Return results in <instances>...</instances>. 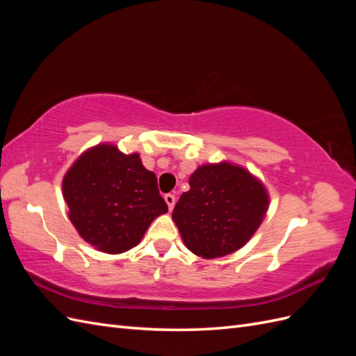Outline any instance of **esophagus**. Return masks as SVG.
Masks as SVG:
<instances>
[{"instance_id":"obj_1","label":"esophagus","mask_w":356,"mask_h":356,"mask_svg":"<svg viewBox=\"0 0 356 356\" xmlns=\"http://www.w3.org/2000/svg\"><path fill=\"white\" fill-rule=\"evenodd\" d=\"M175 196L174 195H165V202L168 203V208H169V211H172L174 209V207H175Z\"/></svg>"}]
</instances>
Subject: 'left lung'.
Masks as SVG:
<instances>
[{"mask_svg":"<svg viewBox=\"0 0 356 356\" xmlns=\"http://www.w3.org/2000/svg\"><path fill=\"white\" fill-rule=\"evenodd\" d=\"M188 184L172 218L188 250L208 260L245 246L261 225L270 202L260 179L225 160L199 166Z\"/></svg>","mask_w":356,"mask_h":356,"instance_id":"8db88e82","label":"left lung"}]
</instances>
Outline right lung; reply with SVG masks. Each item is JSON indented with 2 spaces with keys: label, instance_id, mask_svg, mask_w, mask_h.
Here are the masks:
<instances>
[{
  "label": "right lung",
  "instance_id": "add662e5",
  "mask_svg": "<svg viewBox=\"0 0 356 356\" xmlns=\"http://www.w3.org/2000/svg\"><path fill=\"white\" fill-rule=\"evenodd\" d=\"M62 195L81 239L105 254L132 250L153 220L168 212L156 174L139 154L106 143L74 161L62 179Z\"/></svg>",
  "mask_w": 356,
  "mask_h": 356
}]
</instances>
